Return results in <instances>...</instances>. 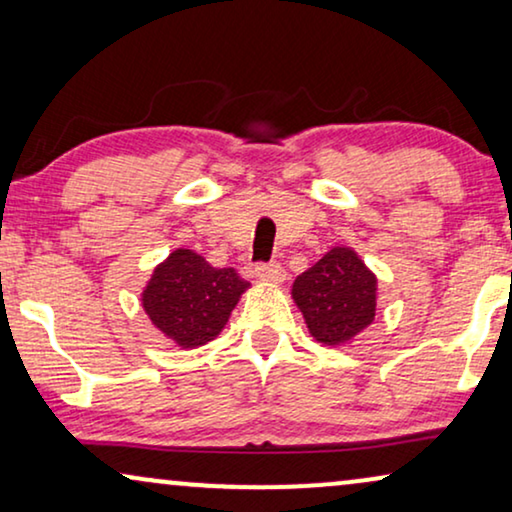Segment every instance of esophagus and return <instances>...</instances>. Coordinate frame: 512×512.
Masks as SVG:
<instances>
[{
    "mask_svg": "<svg viewBox=\"0 0 512 512\" xmlns=\"http://www.w3.org/2000/svg\"><path fill=\"white\" fill-rule=\"evenodd\" d=\"M254 275L261 279V282L270 284H282L286 279V272L279 263H258L254 268Z\"/></svg>",
    "mask_w": 512,
    "mask_h": 512,
    "instance_id": "34e87169",
    "label": "esophagus"
}]
</instances>
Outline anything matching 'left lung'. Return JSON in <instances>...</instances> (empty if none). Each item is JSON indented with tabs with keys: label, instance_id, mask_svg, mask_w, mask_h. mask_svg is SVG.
I'll use <instances>...</instances> for the list:
<instances>
[{
	"label": "left lung",
	"instance_id": "8db88e82",
	"mask_svg": "<svg viewBox=\"0 0 512 512\" xmlns=\"http://www.w3.org/2000/svg\"><path fill=\"white\" fill-rule=\"evenodd\" d=\"M291 296L312 338L335 347L373 324L377 277L354 249L333 247L296 277Z\"/></svg>",
	"mask_w": 512,
	"mask_h": 512
}]
</instances>
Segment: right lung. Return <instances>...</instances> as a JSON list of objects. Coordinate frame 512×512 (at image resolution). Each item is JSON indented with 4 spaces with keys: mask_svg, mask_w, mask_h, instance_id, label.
I'll return each instance as SVG.
<instances>
[{
    "mask_svg": "<svg viewBox=\"0 0 512 512\" xmlns=\"http://www.w3.org/2000/svg\"><path fill=\"white\" fill-rule=\"evenodd\" d=\"M247 289L235 268H214L191 249H174L146 282L142 307L165 338L195 349L223 331Z\"/></svg>",
    "mask_w": 512,
    "mask_h": 512,
    "instance_id": "right-lung-1",
    "label": "right lung"
}]
</instances>
